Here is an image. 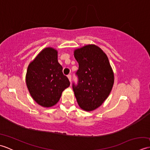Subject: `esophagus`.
I'll use <instances>...</instances> for the list:
<instances>
[{"mask_svg":"<svg viewBox=\"0 0 150 150\" xmlns=\"http://www.w3.org/2000/svg\"><path fill=\"white\" fill-rule=\"evenodd\" d=\"M68 79H69V82H71V75H68Z\"/></svg>","mask_w":150,"mask_h":150,"instance_id":"obj_1","label":"esophagus"}]
</instances>
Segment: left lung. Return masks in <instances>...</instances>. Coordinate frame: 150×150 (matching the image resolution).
<instances>
[{
	"label": "left lung",
	"mask_w": 150,
	"mask_h": 150,
	"mask_svg": "<svg viewBox=\"0 0 150 150\" xmlns=\"http://www.w3.org/2000/svg\"><path fill=\"white\" fill-rule=\"evenodd\" d=\"M79 63L76 73L77 86L73 89L79 106L87 111H93L109 96L114 83V73L106 54L95 44H88L73 52Z\"/></svg>",
	"instance_id": "obj_1"
}]
</instances>
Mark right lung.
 <instances>
[{
  "label": "right lung",
  "instance_id": "add662e5",
  "mask_svg": "<svg viewBox=\"0 0 150 150\" xmlns=\"http://www.w3.org/2000/svg\"><path fill=\"white\" fill-rule=\"evenodd\" d=\"M58 52L52 47L43 49L28 65L26 83L33 99L40 106L55 105L62 91L70 85L58 62Z\"/></svg>",
  "mask_w": 150,
  "mask_h": 150
}]
</instances>
